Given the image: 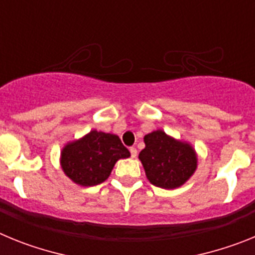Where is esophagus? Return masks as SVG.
I'll return each mask as SVG.
<instances>
[{
  "mask_svg": "<svg viewBox=\"0 0 255 255\" xmlns=\"http://www.w3.org/2000/svg\"><path fill=\"white\" fill-rule=\"evenodd\" d=\"M130 153H131L132 158H135V157H136V154H138V150H136V148L135 147H131L130 148Z\"/></svg>",
  "mask_w": 255,
  "mask_h": 255,
  "instance_id": "obj_1",
  "label": "esophagus"
}]
</instances>
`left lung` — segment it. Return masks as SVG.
Segmentation results:
<instances>
[{
    "mask_svg": "<svg viewBox=\"0 0 255 255\" xmlns=\"http://www.w3.org/2000/svg\"><path fill=\"white\" fill-rule=\"evenodd\" d=\"M145 148L139 153L147 179L154 186L175 189L184 185L195 172L198 164L194 148L176 140L162 130L144 136Z\"/></svg>",
    "mask_w": 255,
    "mask_h": 255,
    "instance_id": "8db88e82",
    "label": "left lung"
}]
</instances>
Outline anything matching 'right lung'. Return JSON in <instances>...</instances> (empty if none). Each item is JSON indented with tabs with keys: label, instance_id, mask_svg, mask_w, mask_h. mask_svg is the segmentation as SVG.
<instances>
[{
	"label": "right lung",
	"instance_id": "1",
	"mask_svg": "<svg viewBox=\"0 0 255 255\" xmlns=\"http://www.w3.org/2000/svg\"><path fill=\"white\" fill-rule=\"evenodd\" d=\"M130 157L128 148L115 134L92 130L83 138L70 141L61 152V167L75 184L94 186L106 181L115 163Z\"/></svg>",
	"mask_w": 255,
	"mask_h": 255
}]
</instances>
